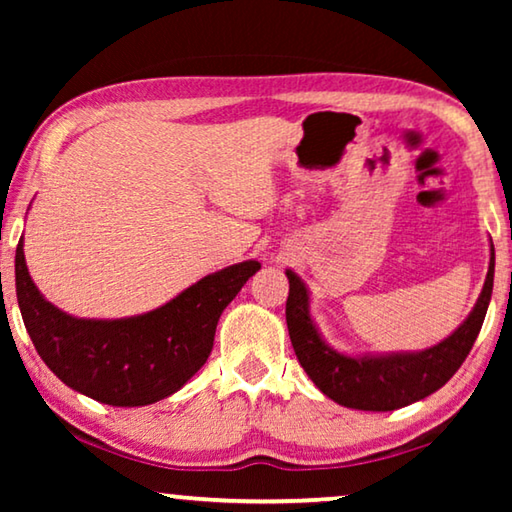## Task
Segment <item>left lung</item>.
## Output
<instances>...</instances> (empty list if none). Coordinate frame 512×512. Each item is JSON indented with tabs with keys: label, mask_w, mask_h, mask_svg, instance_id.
<instances>
[{
	"label": "left lung",
	"mask_w": 512,
	"mask_h": 512,
	"mask_svg": "<svg viewBox=\"0 0 512 512\" xmlns=\"http://www.w3.org/2000/svg\"><path fill=\"white\" fill-rule=\"evenodd\" d=\"M287 327L300 366L329 400L359 411H395L436 393L452 379L481 332L495 280V248L483 291L472 314L445 341L422 352H397L386 357H345L320 339L309 316V293L300 277L287 271Z\"/></svg>",
	"instance_id": "left-lung-1"
}]
</instances>
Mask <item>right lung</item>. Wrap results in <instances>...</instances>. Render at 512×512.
<instances>
[{
    "label": "right lung",
    "instance_id": "right-lung-1",
    "mask_svg": "<svg viewBox=\"0 0 512 512\" xmlns=\"http://www.w3.org/2000/svg\"><path fill=\"white\" fill-rule=\"evenodd\" d=\"M257 271L250 259L205 275L149 314L85 320L42 298L22 241L15 250L17 305L40 359L63 384L110 406H146L180 391L210 357L223 309Z\"/></svg>",
    "mask_w": 512,
    "mask_h": 512
}]
</instances>
